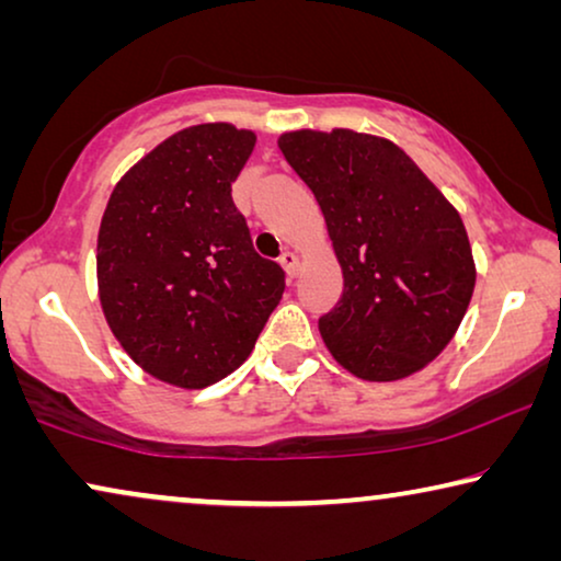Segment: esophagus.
Listing matches in <instances>:
<instances>
[{
	"label": "esophagus",
	"mask_w": 561,
	"mask_h": 561,
	"mask_svg": "<svg viewBox=\"0 0 561 561\" xmlns=\"http://www.w3.org/2000/svg\"><path fill=\"white\" fill-rule=\"evenodd\" d=\"M278 263L283 265V271H286L288 278H294V275L298 273V255H296V252L286 250V252H283V255H280Z\"/></svg>",
	"instance_id": "34e87169"
}]
</instances>
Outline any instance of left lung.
Returning <instances> with one entry per match:
<instances>
[{
  "mask_svg": "<svg viewBox=\"0 0 561 561\" xmlns=\"http://www.w3.org/2000/svg\"><path fill=\"white\" fill-rule=\"evenodd\" d=\"M278 148L317 198L342 267L340 304L319 319L332 357L373 382L424 370L474 290L459 211L386 137L296 129Z\"/></svg>",
  "mask_w": 561,
  "mask_h": 561,
  "instance_id": "1",
  "label": "left lung"
}]
</instances>
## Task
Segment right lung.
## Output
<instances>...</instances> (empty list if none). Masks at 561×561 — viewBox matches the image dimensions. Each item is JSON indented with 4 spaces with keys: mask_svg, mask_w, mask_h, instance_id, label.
I'll use <instances>...</instances> for the list:
<instances>
[{
    "mask_svg": "<svg viewBox=\"0 0 561 561\" xmlns=\"http://www.w3.org/2000/svg\"><path fill=\"white\" fill-rule=\"evenodd\" d=\"M255 140L227 122L181 129L106 202L96 240L104 319L122 350L171 386L196 390L234 373L286 288L232 202Z\"/></svg>",
    "mask_w": 561,
    "mask_h": 561,
    "instance_id": "add662e5",
    "label": "right lung"
}]
</instances>
